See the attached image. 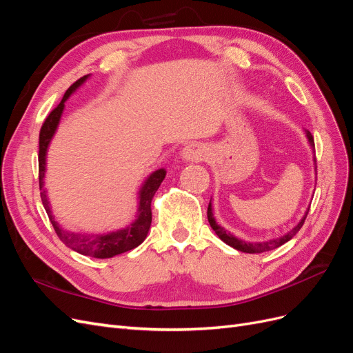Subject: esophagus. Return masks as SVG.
<instances>
[{"instance_id":"obj_1","label":"esophagus","mask_w":353,"mask_h":353,"mask_svg":"<svg viewBox=\"0 0 353 353\" xmlns=\"http://www.w3.org/2000/svg\"><path fill=\"white\" fill-rule=\"evenodd\" d=\"M181 156H183V160H185V162H200V160L206 157V150L199 143H190L183 148Z\"/></svg>"}]
</instances>
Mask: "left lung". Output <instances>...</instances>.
<instances>
[{
  "instance_id": "1",
  "label": "left lung",
  "mask_w": 353,
  "mask_h": 353,
  "mask_svg": "<svg viewBox=\"0 0 353 353\" xmlns=\"http://www.w3.org/2000/svg\"><path fill=\"white\" fill-rule=\"evenodd\" d=\"M306 132V138H307V143L309 145L312 147V150H315V144H314V137L312 134L309 131H305ZM315 153V152H314ZM314 165H315V175H316V159H315V154H314ZM307 212H309V208L306 209L305 215L302 216V219L299 221L297 225H294L290 231L285 232L284 236L279 237V239H271V240H266V241H244L241 239H237L236 236H232V234L230 231H227L223 227L218 225V222L215 219V216H213V210H212V200L209 201V208H208V219H209V223L212 230L216 232V236L225 243L228 245H231V248H234L239 252H244V253H263V252H268V250H274L276 248H280V245H283L284 243L290 241L296 234L299 232V230L302 228V225L305 223V219L307 216Z\"/></svg>"
}]
</instances>
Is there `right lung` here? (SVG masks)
I'll return each instance as SVG.
<instances>
[{
	"mask_svg": "<svg viewBox=\"0 0 353 353\" xmlns=\"http://www.w3.org/2000/svg\"><path fill=\"white\" fill-rule=\"evenodd\" d=\"M88 78L90 74H85V77H82L81 79L74 82L66 91L65 97L61 99L60 104L47 116L46 122L42 123L41 132H39V154H38L39 190H41L42 205L46 208L47 215L52 223V227H54V231L59 236V239L65 243L68 248L83 256H91V258H97V259H108V258H113L116 254L130 252L138 248V245L145 240L148 230H150V225H152V200L156 194L157 188L160 187V184H162V181L166 176V170L163 168L157 169L153 174L147 176L140 191H138L137 216L128 227L108 232V234H79V232L66 231L65 228L60 227V223L56 221L54 215H52L48 196H47V190L44 188V178H46V170H47V152H48L52 137H54L57 131L63 110H65V103Z\"/></svg>",
	"mask_w": 353,
	"mask_h": 353,
	"instance_id": "right-lung-1",
	"label": "right lung"
}]
</instances>
